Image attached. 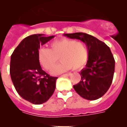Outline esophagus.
<instances>
[{
	"label": "esophagus",
	"instance_id": "34e87169",
	"mask_svg": "<svg viewBox=\"0 0 127 127\" xmlns=\"http://www.w3.org/2000/svg\"><path fill=\"white\" fill-rule=\"evenodd\" d=\"M71 75L70 73H67V74H63L62 76H70Z\"/></svg>",
	"mask_w": 127,
	"mask_h": 127
}]
</instances>
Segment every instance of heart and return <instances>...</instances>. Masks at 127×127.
Returning <instances> with one entry per match:
<instances>
[{"instance_id": "heart-1", "label": "heart", "mask_w": 127, "mask_h": 127, "mask_svg": "<svg viewBox=\"0 0 127 127\" xmlns=\"http://www.w3.org/2000/svg\"><path fill=\"white\" fill-rule=\"evenodd\" d=\"M37 56L41 65L48 71L53 69L60 58L62 62L52 72L53 74H59L72 68L75 70L83 68L88 60L89 53L84 42L62 38L51 44V49L40 48Z\"/></svg>"}]
</instances>
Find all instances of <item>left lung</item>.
<instances>
[{
    "instance_id": "8db88e82",
    "label": "left lung",
    "mask_w": 127,
    "mask_h": 127,
    "mask_svg": "<svg viewBox=\"0 0 127 127\" xmlns=\"http://www.w3.org/2000/svg\"><path fill=\"white\" fill-rule=\"evenodd\" d=\"M64 35L83 42L89 53L86 67L79 72L81 79L73 86L75 91L89 100L102 97L109 88L114 76L115 61L110 48L104 42L87 33L76 32L64 33Z\"/></svg>"
}]
</instances>
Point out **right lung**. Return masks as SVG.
<instances>
[{
    "label": "right lung",
    "mask_w": 127,
    "mask_h": 127,
    "mask_svg": "<svg viewBox=\"0 0 127 127\" xmlns=\"http://www.w3.org/2000/svg\"><path fill=\"white\" fill-rule=\"evenodd\" d=\"M54 35H31L23 39L11 57L10 75L18 94L33 104L46 102L56 88L57 77H52L42 69L38 60L40 46Z\"/></svg>",
    "instance_id": "1"
}]
</instances>
